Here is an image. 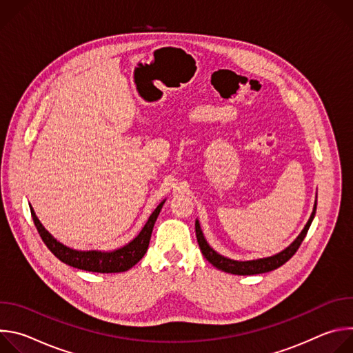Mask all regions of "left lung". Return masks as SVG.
Here are the masks:
<instances>
[{
	"instance_id": "1",
	"label": "left lung",
	"mask_w": 353,
	"mask_h": 353,
	"mask_svg": "<svg viewBox=\"0 0 353 353\" xmlns=\"http://www.w3.org/2000/svg\"><path fill=\"white\" fill-rule=\"evenodd\" d=\"M316 210H317V195H316V201H314V207H313V212L307 221V223L305 225L303 230L299 233V236L282 251L279 253L270 256V257H264V259H257V260H250V261H237V260H232L228 259L222 254H219L218 251H215L210 243L207 241L203 229L199 226V221L195 219V234H196V240L199 244L201 251H203V256L218 270L228 272V274H234V275H257V274H264V272H270L274 271L276 268H279L281 265H283L286 261H289L293 254L297 251V248L300 247L301 241L305 240L307 230L314 219L316 215Z\"/></svg>"
}]
</instances>
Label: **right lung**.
I'll list each match as a JSON object with an SVG mask.
<instances>
[{
    "mask_svg": "<svg viewBox=\"0 0 353 353\" xmlns=\"http://www.w3.org/2000/svg\"><path fill=\"white\" fill-rule=\"evenodd\" d=\"M166 198L155 208V211L150 214L146 223L141 229V232L125 245L103 251V250H75L63 243H60L52 233L46 230L41 225L39 218L34 214V210L30 207V214L34 222V226L47 245V248L64 264L89 271V272H100V274H114V272H124L132 268L146 253L150 234H152L154 225L159 216V212L165 204Z\"/></svg>",
    "mask_w": 353,
    "mask_h": 353,
    "instance_id": "1",
    "label": "right lung"
}]
</instances>
